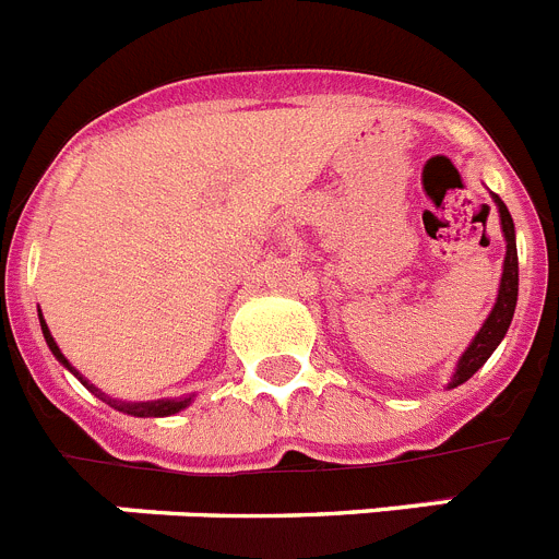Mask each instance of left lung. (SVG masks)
Wrapping results in <instances>:
<instances>
[{"instance_id": "1", "label": "left lung", "mask_w": 559, "mask_h": 559, "mask_svg": "<svg viewBox=\"0 0 559 559\" xmlns=\"http://www.w3.org/2000/svg\"><path fill=\"white\" fill-rule=\"evenodd\" d=\"M492 201L498 206V218H501V231L503 240H507V257H503V274H501V285H498V299L492 305L490 316H487V322L481 324V330L476 333V338L471 341V347L464 349L462 358L456 364V372H453L451 383L448 389L459 386L464 380H471L478 369L487 364L496 347L503 341L507 330L512 324V316H515V305H518V249H515V224H512V215L507 210L501 199H498L496 192H492Z\"/></svg>"}]
</instances>
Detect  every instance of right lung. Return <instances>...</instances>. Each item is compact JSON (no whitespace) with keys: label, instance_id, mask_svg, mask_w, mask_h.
<instances>
[{"label":"right lung","instance_id":"add662e5","mask_svg":"<svg viewBox=\"0 0 559 559\" xmlns=\"http://www.w3.org/2000/svg\"><path fill=\"white\" fill-rule=\"evenodd\" d=\"M38 319H41V310H38ZM41 333H44V338H47V347L52 349V355H56V358L61 360L63 367H67L69 372L75 374V378L81 380V383H83V386L88 389V392H95L97 397L103 400V403H108V406H111V408H117V412H122V414H131V417H170V414L181 412V408H187V406H190V403H192V394H190V397L151 400V403H122V400H111V397H108V394H103L100 389L95 386V383H88V380L83 378V374L78 372V369L72 367V364H69L67 358H63V353H61V349H58L56 338H52V333H49V328H47V322H44V319H41Z\"/></svg>","mask_w":559,"mask_h":559}]
</instances>
